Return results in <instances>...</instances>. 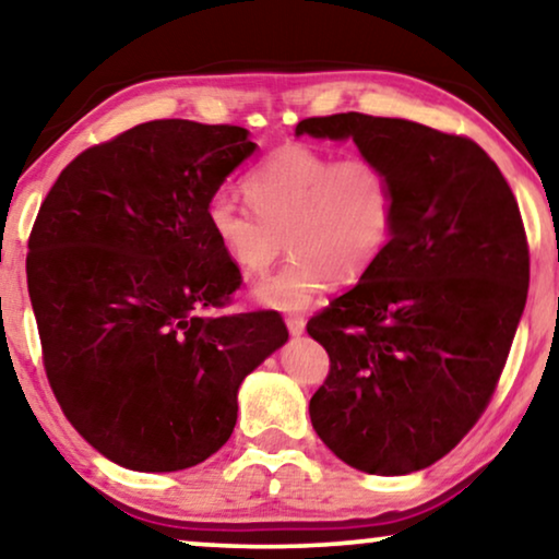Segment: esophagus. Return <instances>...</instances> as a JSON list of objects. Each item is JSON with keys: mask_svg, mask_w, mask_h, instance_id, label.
<instances>
[{"mask_svg": "<svg viewBox=\"0 0 559 559\" xmlns=\"http://www.w3.org/2000/svg\"><path fill=\"white\" fill-rule=\"evenodd\" d=\"M285 323H287L289 335H295V338H297V335L305 333V318H300V316H287Z\"/></svg>", "mask_w": 559, "mask_h": 559, "instance_id": "1", "label": "esophagus"}]
</instances>
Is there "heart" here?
<instances>
[{"label":"heart","instance_id":"1","mask_svg":"<svg viewBox=\"0 0 559 559\" xmlns=\"http://www.w3.org/2000/svg\"><path fill=\"white\" fill-rule=\"evenodd\" d=\"M243 193L254 213L218 193L205 221L226 262L247 277L270 270L287 239L293 259L254 287L257 300L277 310H305L331 280H361L394 231L392 175L371 157L285 144L243 178Z\"/></svg>","mask_w":559,"mask_h":559}]
</instances>
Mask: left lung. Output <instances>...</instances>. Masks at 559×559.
<instances>
[{
  "instance_id": "1",
  "label": "left lung",
  "mask_w": 559,
  "mask_h": 559,
  "mask_svg": "<svg viewBox=\"0 0 559 559\" xmlns=\"http://www.w3.org/2000/svg\"><path fill=\"white\" fill-rule=\"evenodd\" d=\"M295 134L354 140L396 198L384 254L308 323L331 356L312 427L356 471H423L484 415L522 320L530 249L516 198L476 142L417 121L348 111L302 119Z\"/></svg>"
}]
</instances>
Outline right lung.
I'll return each instance as SVG.
<instances>
[{
  "instance_id": "right-lung-1",
  "label": "right lung",
  "mask_w": 559,
  "mask_h": 559,
  "mask_svg": "<svg viewBox=\"0 0 559 559\" xmlns=\"http://www.w3.org/2000/svg\"><path fill=\"white\" fill-rule=\"evenodd\" d=\"M249 132L157 119L81 152L29 234L27 289L52 394L121 468L170 473L231 438L241 381L287 343L272 310L224 316L241 285L205 205Z\"/></svg>"
}]
</instances>
